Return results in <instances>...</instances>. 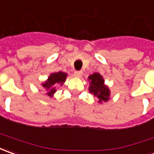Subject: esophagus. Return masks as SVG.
<instances>
[{
	"mask_svg": "<svg viewBox=\"0 0 154 154\" xmlns=\"http://www.w3.org/2000/svg\"><path fill=\"white\" fill-rule=\"evenodd\" d=\"M74 76L76 77H82V72L81 71H77V72H74Z\"/></svg>",
	"mask_w": 154,
	"mask_h": 154,
	"instance_id": "esophagus-1",
	"label": "esophagus"
}]
</instances>
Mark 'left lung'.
I'll list each match as a JSON object with an SVG mask.
<instances>
[{"mask_svg":"<svg viewBox=\"0 0 154 154\" xmlns=\"http://www.w3.org/2000/svg\"><path fill=\"white\" fill-rule=\"evenodd\" d=\"M90 86L88 90L94 95L97 96L99 102H106L110 98V90L106 85L104 83V79L102 76L99 73H94L88 77Z\"/></svg>","mask_w":154,"mask_h":154,"instance_id":"obj_1","label":"left lung"}]
</instances>
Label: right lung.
Wrapping results in <instances>:
<instances>
[{"label": "right lung", "mask_w": 154, "mask_h": 154, "mask_svg": "<svg viewBox=\"0 0 154 154\" xmlns=\"http://www.w3.org/2000/svg\"><path fill=\"white\" fill-rule=\"evenodd\" d=\"M66 77L67 74L65 73V72H59L52 73L50 76L48 77V80L42 84V87L46 88V90H48L47 94L49 97H53L54 94L56 92L54 85L55 84H60V85H62L65 82V81H66Z\"/></svg>", "instance_id": "right-lung-1"}]
</instances>
